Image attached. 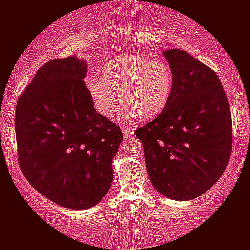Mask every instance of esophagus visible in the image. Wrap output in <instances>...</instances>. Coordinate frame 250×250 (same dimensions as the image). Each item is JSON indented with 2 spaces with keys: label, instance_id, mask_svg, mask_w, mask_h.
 Listing matches in <instances>:
<instances>
[{
  "label": "esophagus",
  "instance_id": "1",
  "mask_svg": "<svg viewBox=\"0 0 250 250\" xmlns=\"http://www.w3.org/2000/svg\"><path fill=\"white\" fill-rule=\"evenodd\" d=\"M132 134H134V128H126V127H123V135H124V138L131 137Z\"/></svg>",
  "mask_w": 250,
  "mask_h": 250
}]
</instances>
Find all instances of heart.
I'll return each instance as SVG.
<instances>
[{"mask_svg":"<svg viewBox=\"0 0 250 250\" xmlns=\"http://www.w3.org/2000/svg\"><path fill=\"white\" fill-rule=\"evenodd\" d=\"M85 87L97 112L112 118L122 97L127 103L118 119L139 116L150 119L159 116L170 101L174 74L167 61L141 54H124L105 63L102 78L88 75Z\"/></svg>","mask_w":250,"mask_h":250,"instance_id":"heart-1","label":"heart"}]
</instances>
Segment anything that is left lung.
<instances>
[{
	"mask_svg": "<svg viewBox=\"0 0 250 250\" xmlns=\"http://www.w3.org/2000/svg\"><path fill=\"white\" fill-rule=\"evenodd\" d=\"M163 55L174 74L168 105L135 131L144 145L153 187L161 195L190 200L219 180L232 150V118L223 84L213 70L186 51Z\"/></svg>",
	"mask_w": 250,
	"mask_h": 250,
	"instance_id": "1",
	"label": "left lung"
}]
</instances>
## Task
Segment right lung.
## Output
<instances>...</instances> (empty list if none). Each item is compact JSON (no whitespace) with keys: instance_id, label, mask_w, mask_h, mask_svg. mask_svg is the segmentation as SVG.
Segmentation results:
<instances>
[{"instance_id":"1","label":"right lung","mask_w":250,"mask_h":250,"mask_svg":"<svg viewBox=\"0 0 250 250\" xmlns=\"http://www.w3.org/2000/svg\"><path fill=\"white\" fill-rule=\"evenodd\" d=\"M87 63L75 57L52 60L18 98L15 130L24 176L63 208L100 203L112 183V159L123 134L96 112L83 79Z\"/></svg>"}]
</instances>
